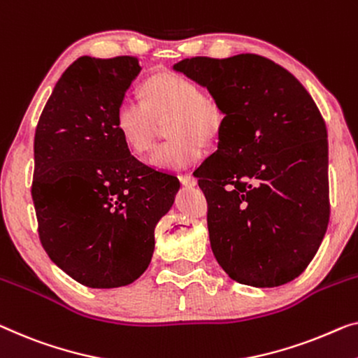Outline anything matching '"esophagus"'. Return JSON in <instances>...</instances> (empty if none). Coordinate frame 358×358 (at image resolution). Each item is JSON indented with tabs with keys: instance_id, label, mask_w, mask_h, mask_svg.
I'll list each match as a JSON object with an SVG mask.
<instances>
[{
	"instance_id": "esophagus-1",
	"label": "esophagus",
	"mask_w": 358,
	"mask_h": 358,
	"mask_svg": "<svg viewBox=\"0 0 358 358\" xmlns=\"http://www.w3.org/2000/svg\"><path fill=\"white\" fill-rule=\"evenodd\" d=\"M178 180H180L181 185L189 186V188H193V186L197 185V180L194 177H191V175H180Z\"/></svg>"
}]
</instances>
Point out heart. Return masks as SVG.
Segmentation results:
<instances>
[{"instance_id": "obj_1", "label": "heart", "mask_w": 358, "mask_h": 358, "mask_svg": "<svg viewBox=\"0 0 358 358\" xmlns=\"http://www.w3.org/2000/svg\"><path fill=\"white\" fill-rule=\"evenodd\" d=\"M143 101L124 96L115 109V127L125 145L138 154L152 145L156 119L172 115L169 135L149 156V164L161 170H183L202 157L201 140L209 141L222 124L220 109L202 96L201 88L177 73H161L145 85Z\"/></svg>"}]
</instances>
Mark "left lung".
<instances>
[{"instance_id":"obj_1","label":"left lung","mask_w":358,"mask_h":358,"mask_svg":"<svg viewBox=\"0 0 358 358\" xmlns=\"http://www.w3.org/2000/svg\"><path fill=\"white\" fill-rule=\"evenodd\" d=\"M223 114L217 152L194 175L209 202L217 262L231 280L276 287L307 268L329 220L328 133L302 83L257 55L173 66Z\"/></svg>"}]
</instances>
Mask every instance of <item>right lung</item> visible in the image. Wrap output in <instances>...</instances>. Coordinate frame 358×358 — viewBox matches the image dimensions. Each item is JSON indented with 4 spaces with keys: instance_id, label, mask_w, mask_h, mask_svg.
Masks as SVG:
<instances>
[{
    "instance_id": "obj_1",
    "label": "right lung",
    "mask_w": 358,
    "mask_h": 358,
    "mask_svg": "<svg viewBox=\"0 0 358 358\" xmlns=\"http://www.w3.org/2000/svg\"><path fill=\"white\" fill-rule=\"evenodd\" d=\"M141 72L136 57L82 56L67 67L35 131L31 197L40 241L88 287L127 286L145 273L157 222L180 181L131 156L115 109Z\"/></svg>"
}]
</instances>
